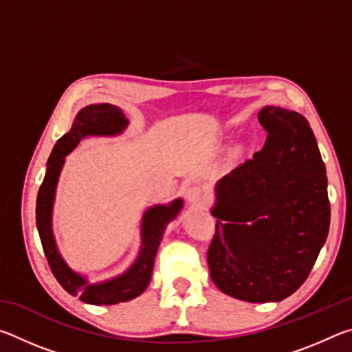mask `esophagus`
<instances>
[{"label":"esophagus","instance_id":"1","mask_svg":"<svg viewBox=\"0 0 352 352\" xmlns=\"http://www.w3.org/2000/svg\"><path fill=\"white\" fill-rule=\"evenodd\" d=\"M186 200H188V204L192 205V206H197V208L205 206L206 197H205V194H204V189H201L200 186H190V188H188V190H186Z\"/></svg>","mask_w":352,"mask_h":352}]
</instances>
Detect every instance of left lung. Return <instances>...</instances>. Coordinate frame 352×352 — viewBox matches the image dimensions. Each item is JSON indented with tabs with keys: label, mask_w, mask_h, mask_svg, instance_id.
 <instances>
[{
	"label": "left lung",
	"mask_w": 352,
	"mask_h": 352,
	"mask_svg": "<svg viewBox=\"0 0 352 352\" xmlns=\"http://www.w3.org/2000/svg\"><path fill=\"white\" fill-rule=\"evenodd\" d=\"M267 141L216 183L211 279L248 302L281 301L306 281L331 222L326 168L307 119L265 105Z\"/></svg>",
	"instance_id": "obj_1"
}]
</instances>
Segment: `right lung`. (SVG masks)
Here are the masks:
<instances>
[{
    "mask_svg": "<svg viewBox=\"0 0 352 352\" xmlns=\"http://www.w3.org/2000/svg\"><path fill=\"white\" fill-rule=\"evenodd\" d=\"M129 126V119L122 110L111 104H91L83 107L74 118L69 132L65 133L56 142L54 148L47 158L46 174L38 189L37 208V230L41 245L52 273L62 287L69 295L79 296L87 305L110 306L126 302L140 296L151 283L153 261L163 234L172 220H175L183 208V199L172 200L168 205H153L147 208L141 219V247L136 259L121 275L91 283L82 273L76 272L57 247V241L52 230V211L58 178L63 169L65 158L74 151L77 144L88 136H118Z\"/></svg>",
    "mask_w": 352,
    "mask_h": 352,
    "instance_id": "right-lung-1",
    "label": "right lung"
}]
</instances>
